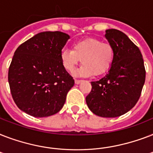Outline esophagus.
<instances>
[{"label":"esophagus","mask_w":153,"mask_h":153,"mask_svg":"<svg viewBox=\"0 0 153 153\" xmlns=\"http://www.w3.org/2000/svg\"><path fill=\"white\" fill-rule=\"evenodd\" d=\"M75 84H79L81 83L82 82V80H79V79H75Z\"/></svg>","instance_id":"1"}]
</instances>
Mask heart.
<instances>
[{"label": "heart", "instance_id": "1", "mask_svg": "<svg viewBox=\"0 0 153 153\" xmlns=\"http://www.w3.org/2000/svg\"><path fill=\"white\" fill-rule=\"evenodd\" d=\"M114 55V48L109 43L88 38L74 43L72 50H62L60 59L63 67L68 71H73L81 60L82 65L76 72L78 75L101 76L109 70Z\"/></svg>", "mask_w": 153, "mask_h": 153}]
</instances>
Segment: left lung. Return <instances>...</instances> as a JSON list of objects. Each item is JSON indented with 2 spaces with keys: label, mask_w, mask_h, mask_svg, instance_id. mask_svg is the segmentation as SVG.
<instances>
[{
  "label": "left lung",
  "mask_w": 153,
  "mask_h": 153,
  "mask_svg": "<svg viewBox=\"0 0 153 153\" xmlns=\"http://www.w3.org/2000/svg\"><path fill=\"white\" fill-rule=\"evenodd\" d=\"M105 36L114 48L110 69L100 80L91 82L86 102L94 114L116 117L133 108L140 98L145 68L140 49L121 31L108 29Z\"/></svg>",
  "instance_id": "left-lung-1"
}]
</instances>
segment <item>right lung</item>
Returning a JSON list of instances; mask_svg holds the SVG:
<instances>
[{"label": "right lung", "mask_w": 153, "mask_h": 153, "mask_svg": "<svg viewBox=\"0 0 153 153\" xmlns=\"http://www.w3.org/2000/svg\"><path fill=\"white\" fill-rule=\"evenodd\" d=\"M69 38L58 31L40 32L16 50L8 69V83L16 105L26 114L45 117L63 106L74 85L60 59Z\"/></svg>", "instance_id": "add662e5"}]
</instances>
